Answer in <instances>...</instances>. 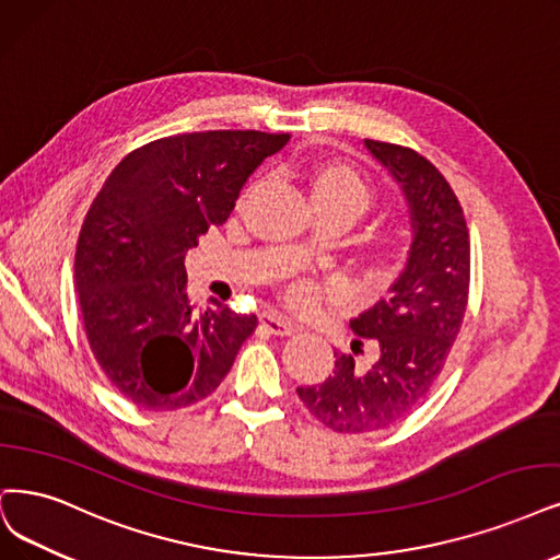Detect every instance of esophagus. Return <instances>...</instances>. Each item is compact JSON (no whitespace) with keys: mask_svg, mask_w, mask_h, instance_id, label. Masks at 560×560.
Listing matches in <instances>:
<instances>
[{"mask_svg":"<svg viewBox=\"0 0 560 560\" xmlns=\"http://www.w3.org/2000/svg\"><path fill=\"white\" fill-rule=\"evenodd\" d=\"M260 323H262L267 332L275 335V337H291V335L298 332V325H293L291 320L279 316V314H262Z\"/></svg>","mask_w":560,"mask_h":560,"instance_id":"obj_1","label":"esophagus"}]
</instances>
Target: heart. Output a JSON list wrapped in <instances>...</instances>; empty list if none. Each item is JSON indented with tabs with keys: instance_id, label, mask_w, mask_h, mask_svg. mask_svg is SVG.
<instances>
[{
	"instance_id": "1",
	"label": "heart",
	"mask_w": 560,
	"mask_h": 560,
	"mask_svg": "<svg viewBox=\"0 0 560 560\" xmlns=\"http://www.w3.org/2000/svg\"><path fill=\"white\" fill-rule=\"evenodd\" d=\"M308 198L318 217L339 214L350 223L358 221L371 205H374V189L371 184L346 163H318L306 171ZM401 258V242L397 237H383L374 244L369 254L371 275L383 277ZM288 304L302 308L312 302V285L295 283L288 291Z\"/></svg>"
}]
</instances>
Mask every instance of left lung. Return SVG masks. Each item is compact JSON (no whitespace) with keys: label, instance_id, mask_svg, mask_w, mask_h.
Wrapping results in <instances>:
<instances>
[{"label":"left lung","instance_id":"8db88e82","mask_svg":"<svg viewBox=\"0 0 560 560\" xmlns=\"http://www.w3.org/2000/svg\"><path fill=\"white\" fill-rule=\"evenodd\" d=\"M369 152L401 184L410 207L412 244L389 298L350 327L376 343L371 364L335 350V369L323 383L298 387L312 416L337 433L381 431L416 410L436 385L457 339L470 288V237L459 198L441 171L416 150L364 140Z\"/></svg>","mask_w":560,"mask_h":560}]
</instances>
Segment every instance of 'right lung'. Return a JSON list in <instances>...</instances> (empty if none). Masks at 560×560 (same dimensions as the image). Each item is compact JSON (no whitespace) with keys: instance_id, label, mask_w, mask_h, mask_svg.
I'll return each mask as SVG.
<instances>
[{"instance_id":"obj_1","label":"right lung","mask_w":560,"mask_h":560,"mask_svg":"<svg viewBox=\"0 0 560 560\" xmlns=\"http://www.w3.org/2000/svg\"><path fill=\"white\" fill-rule=\"evenodd\" d=\"M291 133L196 131L152 140L103 182L75 246L82 325L103 374L142 410L210 397L256 314L221 302L194 312L184 258L231 217L242 184Z\"/></svg>"}]
</instances>
